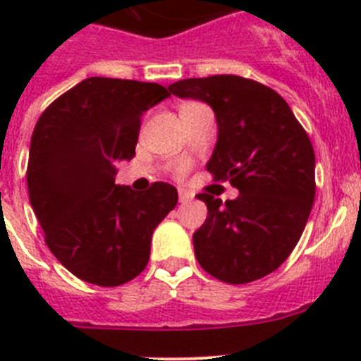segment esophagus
Wrapping results in <instances>:
<instances>
[{
    "mask_svg": "<svg viewBox=\"0 0 361 361\" xmlns=\"http://www.w3.org/2000/svg\"><path fill=\"white\" fill-rule=\"evenodd\" d=\"M193 199V193H190V191L186 190H178V200L180 202H188V200Z\"/></svg>",
    "mask_w": 361,
    "mask_h": 361,
    "instance_id": "esophagus-1",
    "label": "esophagus"
}]
</instances>
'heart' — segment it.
Here are the masks:
<instances>
[{
	"instance_id": "heart-1",
	"label": "heart",
	"mask_w": 361,
	"mask_h": 361,
	"mask_svg": "<svg viewBox=\"0 0 361 361\" xmlns=\"http://www.w3.org/2000/svg\"><path fill=\"white\" fill-rule=\"evenodd\" d=\"M184 171H186V166H183V168H180V170H178V173L183 175V173H184Z\"/></svg>"
}]
</instances>
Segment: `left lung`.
Returning a JSON list of instances; mask_svg holds the SVG:
<instances>
[{"label": "left lung", "mask_w": 361, "mask_h": 361, "mask_svg": "<svg viewBox=\"0 0 361 361\" xmlns=\"http://www.w3.org/2000/svg\"><path fill=\"white\" fill-rule=\"evenodd\" d=\"M170 94L213 108L219 139L206 164L235 200L199 193L206 222L193 233L200 267L226 283H247L279 269L302 237L314 202V149L282 95L240 75L191 78Z\"/></svg>", "instance_id": "left-lung-1"}]
</instances>
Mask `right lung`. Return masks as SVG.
<instances>
[{"label": "right lung", "instance_id": "right-lung-1", "mask_svg": "<svg viewBox=\"0 0 361 361\" xmlns=\"http://www.w3.org/2000/svg\"><path fill=\"white\" fill-rule=\"evenodd\" d=\"M170 95L157 82L88 78L41 114L27 186L54 257L88 283L116 288L149 260L152 235L177 206V190L116 184V164L135 155L141 117Z\"/></svg>", "mask_w": 361, "mask_h": 361}]
</instances>
